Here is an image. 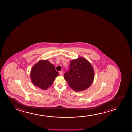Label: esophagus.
Listing matches in <instances>:
<instances>
[{"instance_id": "1", "label": "esophagus", "mask_w": 132, "mask_h": 132, "mask_svg": "<svg viewBox=\"0 0 132 132\" xmlns=\"http://www.w3.org/2000/svg\"><path fill=\"white\" fill-rule=\"evenodd\" d=\"M59 73H60V75H63V71H60V72H59Z\"/></svg>"}]
</instances>
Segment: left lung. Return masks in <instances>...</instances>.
<instances>
[{
  "instance_id": "obj_1",
  "label": "left lung",
  "mask_w": 132,
  "mask_h": 132,
  "mask_svg": "<svg viewBox=\"0 0 132 132\" xmlns=\"http://www.w3.org/2000/svg\"><path fill=\"white\" fill-rule=\"evenodd\" d=\"M94 74L90 63L85 58L78 57L71 61L69 69L64 74V78L71 88L76 92H81L92 85Z\"/></svg>"
}]
</instances>
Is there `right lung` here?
Wrapping results in <instances>:
<instances>
[{"instance_id": "add662e5", "label": "right lung", "mask_w": 132, "mask_h": 132, "mask_svg": "<svg viewBox=\"0 0 132 132\" xmlns=\"http://www.w3.org/2000/svg\"><path fill=\"white\" fill-rule=\"evenodd\" d=\"M31 82L36 87L46 90L51 86L59 75L54 65L47 60H40L31 69Z\"/></svg>"}]
</instances>
